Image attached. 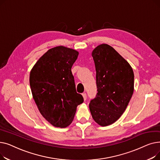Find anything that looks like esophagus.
Here are the masks:
<instances>
[{
  "label": "esophagus",
  "instance_id": "obj_1",
  "mask_svg": "<svg viewBox=\"0 0 160 160\" xmlns=\"http://www.w3.org/2000/svg\"><path fill=\"white\" fill-rule=\"evenodd\" d=\"M82 96H83V100H86V98H87V94L86 93H82Z\"/></svg>",
  "mask_w": 160,
  "mask_h": 160
}]
</instances>
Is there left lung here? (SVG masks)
<instances>
[{"label":"left lung","instance_id":"left-lung-1","mask_svg":"<svg viewBox=\"0 0 160 160\" xmlns=\"http://www.w3.org/2000/svg\"><path fill=\"white\" fill-rule=\"evenodd\" d=\"M98 93L89 107L94 121L110 125L124 112L132 98L134 74L128 62L111 46L101 44L92 52Z\"/></svg>","mask_w":160,"mask_h":160}]
</instances>
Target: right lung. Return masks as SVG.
<instances>
[{
    "label": "right lung",
    "instance_id": "right-lung-1",
    "mask_svg": "<svg viewBox=\"0 0 160 160\" xmlns=\"http://www.w3.org/2000/svg\"><path fill=\"white\" fill-rule=\"evenodd\" d=\"M78 52L63 46L49 49L33 67L30 86L33 98L44 118L54 127L65 128L72 122L83 102L76 91L71 67Z\"/></svg>",
    "mask_w": 160,
    "mask_h": 160
}]
</instances>
